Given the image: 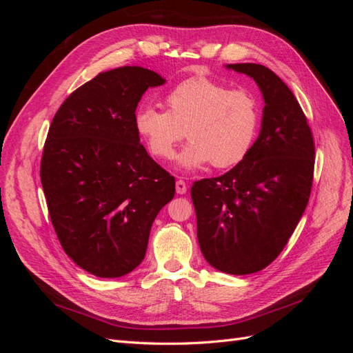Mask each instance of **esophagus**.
I'll return each instance as SVG.
<instances>
[{
    "label": "esophagus",
    "mask_w": 353,
    "mask_h": 353,
    "mask_svg": "<svg viewBox=\"0 0 353 353\" xmlns=\"http://www.w3.org/2000/svg\"><path fill=\"white\" fill-rule=\"evenodd\" d=\"M175 188H176V193L178 194H185L187 193V184L184 183V181H176L175 184Z\"/></svg>",
    "instance_id": "34e87169"
}]
</instances>
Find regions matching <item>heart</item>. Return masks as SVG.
Wrapping results in <instances>:
<instances>
[{
    "label": "heart",
    "instance_id": "obj_1",
    "mask_svg": "<svg viewBox=\"0 0 353 353\" xmlns=\"http://www.w3.org/2000/svg\"><path fill=\"white\" fill-rule=\"evenodd\" d=\"M166 105L168 112L143 104L134 116L135 130L153 156L172 159L185 134L191 141L178 156L185 172L210 162L215 168L236 166L252 150L261 123L259 103L252 92L196 77L175 85Z\"/></svg>",
    "mask_w": 353,
    "mask_h": 353
}]
</instances>
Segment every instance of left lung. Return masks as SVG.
Wrapping results in <instances>:
<instances>
[{"label": "left lung", "mask_w": 353, "mask_h": 353, "mask_svg": "<svg viewBox=\"0 0 353 353\" xmlns=\"http://www.w3.org/2000/svg\"><path fill=\"white\" fill-rule=\"evenodd\" d=\"M258 85L261 131L252 150L230 172L191 187L200 250L213 268L248 275L281 253L311 194L315 147L290 88L256 63L225 65Z\"/></svg>", "instance_id": "8db88e82"}]
</instances>
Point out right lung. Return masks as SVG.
<instances>
[{"mask_svg":"<svg viewBox=\"0 0 353 353\" xmlns=\"http://www.w3.org/2000/svg\"><path fill=\"white\" fill-rule=\"evenodd\" d=\"M159 73L101 72L60 105L41 160L52 227L69 258L100 279L144 259L153 222L175 196V178L148 156L135 130L137 105Z\"/></svg>","mask_w":353,"mask_h":353,"instance_id":"1","label":"right lung"}]
</instances>
